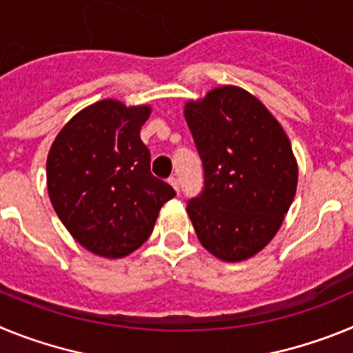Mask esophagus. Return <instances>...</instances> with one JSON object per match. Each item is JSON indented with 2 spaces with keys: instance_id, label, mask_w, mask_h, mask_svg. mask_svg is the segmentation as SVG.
Wrapping results in <instances>:
<instances>
[{
  "instance_id": "esophagus-1",
  "label": "esophagus",
  "mask_w": 353,
  "mask_h": 353,
  "mask_svg": "<svg viewBox=\"0 0 353 353\" xmlns=\"http://www.w3.org/2000/svg\"><path fill=\"white\" fill-rule=\"evenodd\" d=\"M168 182L171 183V187H173L174 191H176V192L180 191V182H179V179H176V176H171V179L168 180Z\"/></svg>"
}]
</instances>
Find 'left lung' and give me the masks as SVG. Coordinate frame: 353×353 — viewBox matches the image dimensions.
<instances>
[{"mask_svg":"<svg viewBox=\"0 0 353 353\" xmlns=\"http://www.w3.org/2000/svg\"><path fill=\"white\" fill-rule=\"evenodd\" d=\"M205 189L187 203L199 242L228 263L252 258L279 232L299 166L281 123L248 90L224 84L183 108Z\"/></svg>","mask_w":353,"mask_h":353,"instance_id":"left-lung-1","label":"left lung"}]
</instances>
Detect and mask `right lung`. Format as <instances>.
<instances>
[{"label": "right lung", "mask_w": 353, "mask_h": 353, "mask_svg": "<svg viewBox=\"0 0 353 353\" xmlns=\"http://www.w3.org/2000/svg\"><path fill=\"white\" fill-rule=\"evenodd\" d=\"M148 104L104 99L74 114L48 155L52 208L74 239L97 256L123 258L150 236L162 205L176 192L150 173L139 138Z\"/></svg>", "instance_id": "add662e5"}]
</instances>
